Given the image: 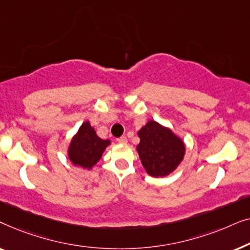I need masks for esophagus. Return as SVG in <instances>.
Instances as JSON below:
<instances>
[{
    "label": "esophagus",
    "mask_w": 250,
    "mask_h": 250,
    "mask_svg": "<svg viewBox=\"0 0 250 250\" xmlns=\"http://www.w3.org/2000/svg\"><path fill=\"white\" fill-rule=\"evenodd\" d=\"M117 142L121 143V145H125V143H127V138L126 136H121V138L117 139Z\"/></svg>",
    "instance_id": "esophagus-1"
}]
</instances>
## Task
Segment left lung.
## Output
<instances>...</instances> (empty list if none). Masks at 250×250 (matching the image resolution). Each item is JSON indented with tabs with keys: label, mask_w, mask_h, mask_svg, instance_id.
Returning <instances> with one entry per match:
<instances>
[{
	"label": "left lung",
	"mask_w": 250,
	"mask_h": 250,
	"mask_svg": "<svg viewBox=\"0 0 250 250\" xmlns=\"http://www.w3.org/2000/svg\"><path fill=\"white\" fill-rule=\"evenodd\" d=\"M136 146L146 172L150 176L164 177L175 170L186 155L184 141L167 126L149 121L138 131Z\"/></svg>",
	"instance_id": "left-lung-1"
}]
</instances>
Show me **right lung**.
<instances>
[{
    "label": "right lung",
    "instance_id": "1",
    "mask_svg": "<svg viewBox=\"0 0 250 250\" xmlns=\"http://www.w3.org/2000/svg\"><path fill=\"white\" fill-rule=\"evenodd\" d=\"M110 145V140L99 138L93 126L86 121L80 126V128L71 138L67 149V155L73 165L91 170L101 159L102 153L104 152L107 146Z\"/></svg>",
    "mask_w": 250,
    "mask_h": 250
}]
</instances>
